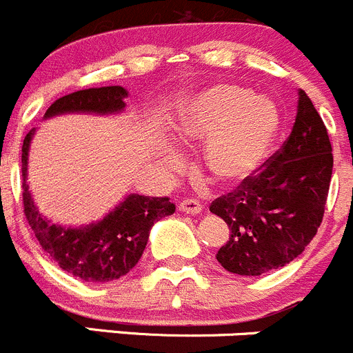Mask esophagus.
<instances>
[{"label":"esophagus","mask_w":353,"mask_h":353,"mask_svg":"<svg viewBox=\"0 0 353 353\" xmlns=\"http://www.w3.org/2000/svg\"><path fill=\"white\" fill-rule=\"evenodd\" d=\"M179 210L182 211V213L197 214V213H203V204L196 199H183L179 203Z\"/></svg>","instance_id":"34e87169"}]
</instances>
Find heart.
<instances>
[{
    "label": "heart",
    "mask_w": 353,
    "mask_h": 353,
    "mask_svg": "<svg viewBox=\"0 0 353 353\" xmlns=\"http://www.w3.org/2000/svg\"><path fill=\"white\" fill-rule=\"evenodd\" d=\"M281 132L279 107L244 85L221 83L190 97L176 123V139L187 147L204 143V168L214 182L239 185L256 173ZM176 170L182 159L168 154Z\"/></svg>",
    "instance_id": "b5f03b06"
}]
</instances>
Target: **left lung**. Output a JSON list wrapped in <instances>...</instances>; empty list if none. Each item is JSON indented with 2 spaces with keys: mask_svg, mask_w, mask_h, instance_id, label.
<instances>
[{
  "mask_svg": "<svg viewBox=\"0 0 353 353\" xmlns=\"http://www.w3.org/2000/svg\"><path fill=\"white\" fill-rule=\"evenodd\" d=\"M293 130L260 170L210 211L229 225L218 250L225 270L261 275L300 256L321 227L333 174V149L324 121L303 90Z\"/></svg>",
  "mask_w": 353,
  "mask_h": 353,
  "instance_id": "left-lung-1",
  "label": "left lung"
}]
</instances>
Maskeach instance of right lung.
Masks as SVG:
<instances>
[{
	"label": "right lung",
	"instance_id": "obj_1",
	"mask_svg": "<svg viewBox=\"0 0 353 353\" xmlns=\"http://www.w3.org/2000/svg\"><path fill=\"white\" fill-rule=\"evenodd\" d=\"M128 92L123 86L88 88L60 97L46 110L45 117L65 112L112 114L124 109ZM32 132L22 145V197L23 214L43 250L62 270L88 283H107L128 274L142 256L149 241L150 227L157 220L174 213V204L168 197H149L130 194L116 210L99 223L79 229L60 227L41 216L29 194L28 152Z\"/></svg>",
	"mask_w": 353,
	"mask_h": 353
}]
</instances>
